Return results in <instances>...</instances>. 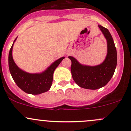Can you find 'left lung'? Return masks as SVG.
Masks as SVG:
<instances>
[{
	"label": "left lung",
	"mask_w": 131,
	"mask_h": 131,
	"mask_svg": "<svg viewBox=\"0 0 131 131\" xmlns=\"http://www.w3.org/2000/svg\"><path fill=\"white\" fill-rule=\"evenodd\" d=\"M107 41V55L100 64L88 66L82 64L74 57H68L71 61V71L74 81L80 87L97 90L107 84L114 74L117 65V51L110 32L107 28L98 25Z\"/></svg>",
	"instance_id": "1"
}]
</instances>
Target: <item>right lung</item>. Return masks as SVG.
<instances>
[{"mask_svg": "<svg viewBox=\"0 0 131 131\" xmlns=\"http://www.w3.org/2000/svg\"><path fill=\"white\" fill-rule=\"evenodd\" d=\"M17 38L14 40L8 53V67L13 80L22 91L28 94H40L48 91L52 84L54 71L64 57L56 60L43 72L27 73L18 68L13 59V46Z\"/></svg>", "mask_w": 131, "mask_h": 131, "instance_id": "right-lung-1", "label": "right lung"}]
</instances>
